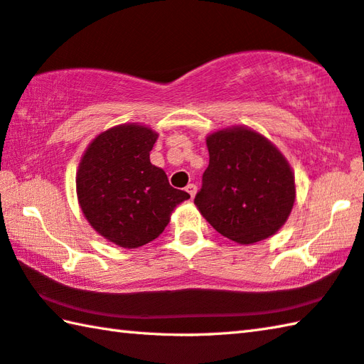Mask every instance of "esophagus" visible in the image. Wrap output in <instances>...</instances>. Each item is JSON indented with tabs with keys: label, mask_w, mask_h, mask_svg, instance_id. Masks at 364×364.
<instances>
[{
	"label": "esophagus",
	"mask_w": 364,
	"mask_h": 364,
	"mask_svg": "<svg viewBox=\"0 0 364 364\" xmlns=\"http://www.w3.org/2000/svg\"><path fill=\"white\" fill-rule=\"evenodd\" d=\"M186 191H188V194H189L191 197H194L196 193H197V186H196L194 183H191V184H188V186H186Z\"/></svg>",
	"instance_id": "obj_1"
}]
</instances>
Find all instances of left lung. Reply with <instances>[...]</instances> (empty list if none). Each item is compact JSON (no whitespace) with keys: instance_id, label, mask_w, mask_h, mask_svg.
Here are the masks:
<instances>
[{"instance_id":"1","label":"left lung","mask_w":364,"mask_h":364,"mask_svg":"<svg viewBox=\"0 0 364 364\" xmlns=\"http://www.w3.org/2000/svg\"><path fill=\"white\" fill-rule=\"evenodd\" d=\"M210 162L194 203L221 235L242 245L274 235L291 213L294 176L262 135L243 127L207 138Z\"/></svg>"}]
</instances>
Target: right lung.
Segmentation results:
<instances>
[{"instance_id": "obj_1", "label": "right lung", "mask_w": 364, "mask_h": 364, "mask_svg": "<svg viewBox=\"0 0 364 364\" xmlns=\"http://www.w3.org/2000/svg\"><path fill=\"white\" fill-rule=\"evenodd\" d=\"M157 134L144 125H117L89 144L76 188L82 213L105 239L138 248L162 234L178 203L189 199L151 164Z\"/></svg>"}]
</instances>
